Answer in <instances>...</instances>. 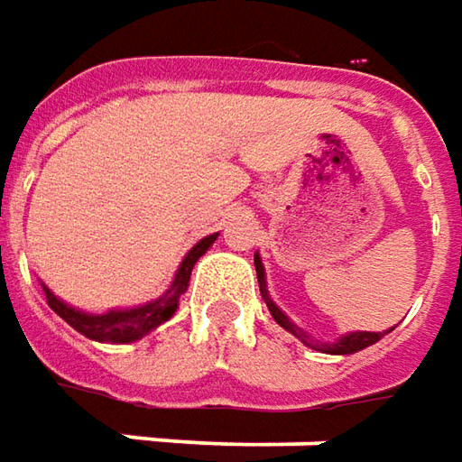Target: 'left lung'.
I'll use <instances>...</instances> for the list:
<instances>
[{"instance_id":"left-lung-1","label":"left lung","mask_w":462,"mask_h":462,"mask_svg":"<svg viewBox=\"0 0 462 462\" xmlns=\"http://www.w3.org/2000/svg\"><path fill=\"white\" fill-rule=\"evenodd\" d=\"M255 271H257V283H260V293H263V298H265V303H268V309H271L273 319L281 323L283 328H288L291 334H296L298 338H303V341H306V334H300V328H296L293 323L288 321V316H283V310L278 309L271 298H268V293H265V273H263V263H260V257H255ZM382 337H384V334L356 331V334H349V337L338 338L337 344H321V346L309 344V341H306V344H309V346H313V349L326 351V354H354V351H362V349H366V346H372V344H374V341H379Z\"/></svg>"}]
</instances>
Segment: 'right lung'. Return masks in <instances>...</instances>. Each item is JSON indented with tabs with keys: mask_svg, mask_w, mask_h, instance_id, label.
Returning <instances> with one entry per match:
<instances>
[{
	"mask_svg": "<svg viewBox=\"0 0 462 462\" xmlns=\"http://www.w3.org/2000/svg\"><path fill=\"white\" fill-rule=\"evenodd\" d=\"M215 240H217V235H209V237L199 240V243L191 247L187 257L181 260V265H179V273L177 278H174V283H171V288L159 300H153V303H146V306H139V309L131 310H108V313L93 316V313H83V310H75L70 306H65L60 298L50 293V288H45L47 306L55 310L62 321L70 323L78 334L93 338V341H111V344L136 341L143 334H149L152 328H156L159 323L169 321L174 316V310L179 306V296L189 285V275L194 263L205 255L207 247L215 243Z\"/></svg>",
	"mask_w": 462,
	"mask_h": 462,
	"instance_id": "obj_1",
	"label": "right lung"
}]
</instances>
